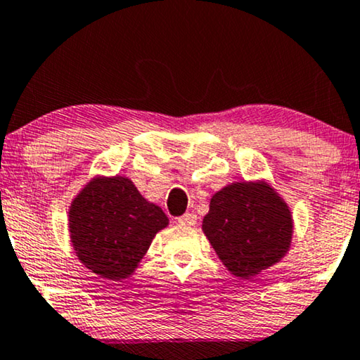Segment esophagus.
<instances>
[{"mask_svg":"<svg viewBox=\"0 0 360 360\" xmlns=\"http://www.w3.org/2000/svg\"><path fill=\"white\" fill-rule=\"evenodd\" d=\"M196 214L195 213H185L184 216H180L179 223L180 224H186V226H193L196 223Z\"/></svg>","mask_w":360,"mask_h":360,"instance_id":"obj_1","label":"esophagus"}]
</instances>
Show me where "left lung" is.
<instances>
[{"label":"left lung","instance_id":"obj_1","mask_svg":"<svg viewBox=\"0 0 360 360\" xmlns=\"http://www.w3.org/2000/svg\"><path fill=\"white\" fill-rule=\"evenodd\" d=\"M210 244L236 277L249 278L290 248L292 216L267 184H233L218 191L203 219Z\"/></svg>","mask_w":360,"mask_h":360}]
</instances>
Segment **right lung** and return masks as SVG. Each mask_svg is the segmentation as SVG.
Segmentation results:
<instances>
[{"instance_id":"obj_1","label":"right lung","mask_w":360,"mask_h":360,"mask_svg":"<svg viewBox=\"0 0 360 360\" xmlns=\"http://www.w3.org/2000/svg\"><path fill=\"white\" fill-rule=\"evenodd\" d=\"M78 259L110 280L129 277L169 219L131 180L95 179L73 200L68 214Z\"/></svg>"}]
</instances>
